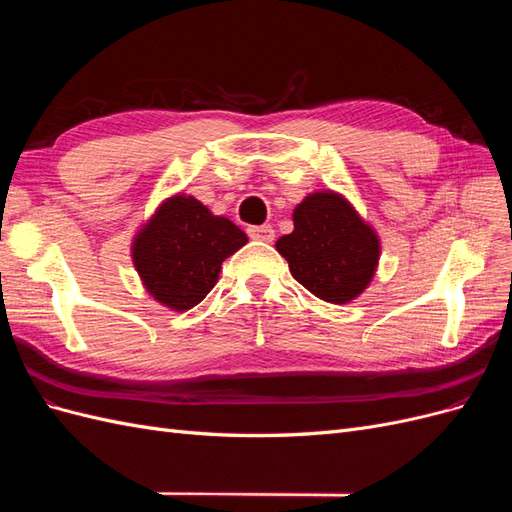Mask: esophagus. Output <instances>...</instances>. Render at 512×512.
<instances>
[{
	"label": "esophagus",
	"instance_id": "obj_1",
	"mask_svg": "<svg viewBox=\"0 0 512 512\" xmlns=\"http://www.w3.org/2000/svg\"><path fill=\"white\" fill-rule=\"evenodd\" d=\"M247 232H250L252 239L265 241V243H271L275 237V230L271 226H252V228H247Z\"/></svg>",
	"mask_w": 512,
	"mask_h": 512
}]
</instances>
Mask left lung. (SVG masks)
<instances>
[{
  "instance_id": "left-lung-1",
  "label": "left lung",
  "mask_w": 512,
  "mask_h": 512,
  "mask_svg": "<svg viewBox=\"0 0 512 512\" xmlns=\"http://www.w3.org/2000/svg\"><path fill=\"white\" fill-rule=\"evenodd\" d=\"M294 230L275 241L294 280L327 303H350L371 284L380 239L333 190L307 194L292 211Z\"/></svg>"
}]
</instances>
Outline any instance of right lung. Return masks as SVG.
Listing matches in <instances>:
<instances>
[{"label":"right lung","mask_w":512,"mask_h":512,"mask_svg":"<svg viewBox=\"0 0 512 512\" xmlns=\"http://www.w3.org/2000/svg\"><path fill=\"white\" fill-rule=\"evenodd\" d=\"M247 243L245 232L194 196L166 198L132 239L145 290L173 312H188L215 286L222 262Z\"/></svg>","instance_id":"obj_1"}]
</instances>
